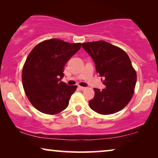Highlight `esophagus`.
Instances as JSON below:
<instances>
[{
	"mask_svg": "<svg viewBox=\"0 0 158 158\" xmlns=\"http://www.w3.org/2000/svg\"><path fill=\"white\" fill-rule=\"evenodd\" d=\"M78 88H79L80 89H81V90H84L86 89L85 87H82V86H78Z\"/></svg>",
	"mask_w": 158,
	"mask_h": 158,
	"instance_id": "obj_1",
	"label": "esophagus"
}]
</instances>
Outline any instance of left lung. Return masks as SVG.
<instances>
[{"label":"left lung","instance_id":"obj_1","mask_svg":"<svg viewBox=\"0 0 158 158\" xmlns=\"http://www.w3.org/2000/svg\"><path fill=\"white\" fill-rule=\"evenodd\" d=\"M82 47L94 60L96 70L106 88H94L95 96L90 108L107 115L124 109L135 91L137 74L129 56L119 47L105 41L86 42Z\"/></svg>","mask_w":158,"mask_h":158}]
</instances>
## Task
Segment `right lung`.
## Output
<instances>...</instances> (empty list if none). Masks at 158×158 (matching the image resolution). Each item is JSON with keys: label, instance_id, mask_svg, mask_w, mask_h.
Segmentation results:
<instances>
[{"label": "right lung", "instance_id": "1", "mask_svg": "<svg viewBox=\"0 0 158 158\" xmlns=\"http://www.w3.org/2000/svg\"><path fill=\"white\" fill-rule=\"evenodd\" d=\"M81 43L51 39L40 43L29 53L22 70L28 99L44 114H57L68 106L77 85L61 81L67 62L81 49Z\"/></svg>", "mask_w": 158, "mask_h": 158}]
</instances>
